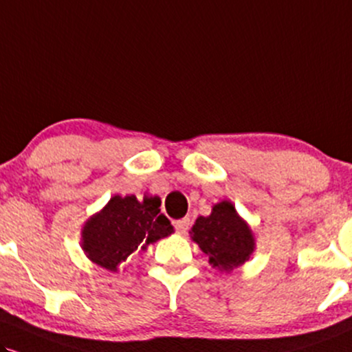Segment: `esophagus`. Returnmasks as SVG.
Listing matches in <instances>:
<instances>
[{
	"instance_id": "esophagus-1",
	"label": "esophagus",
	"mask_w": 352,
	"mask_h": 352,
	"mask_svg": "<svg viewBox=\"0 0 352 352\" xmlns=\"http://www.w3.org/2000/svg\"><path fill=\"white\" fill-rule=\"evenodd\" d=\"M175 228L177 233H186L189 230V225H190V220L188 217H184V219H179V220H175Z\"/></svg>"
}]
</instances>
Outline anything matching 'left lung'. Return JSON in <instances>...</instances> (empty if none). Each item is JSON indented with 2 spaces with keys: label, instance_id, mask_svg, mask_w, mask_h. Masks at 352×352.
Instances as JSON below:
<instances>
[{
  "label": "left lung",
  "instance_id": "1",
  "mask_svg": "<svg viewBox=\"0 0 352 352\" xmlns=\"http://www.w3.org/2000/svg\"><path fill=\"white\" fill-rule=\"evenodd\" d=\"M190 236L209 256L212 267L220 271L248 261L254 248L253 233L228 201L217 204L209 217H199Z\"/></svg>",
  "mask_w": 352,
  "mask_h": 352
}]
</instances>
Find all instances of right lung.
<instances>
[{
    "label": "right lung",
    "mask_w": 352,
    "mask_h": 352,
    "mask_svg": "<svg viewBox=\"0 0 352 352\" xmlns=\"http://www.w3.org/2000/svg\"><path fill=\"white\" fill-rule=\"evenodd\" d=\"M160 197L114 196L104 209L86 222L83 250L98 266L116 272L133 251L173 233V225L160 210Z\"/></svg>",
    "instance_id": "add662e5"
}]
</instances>
